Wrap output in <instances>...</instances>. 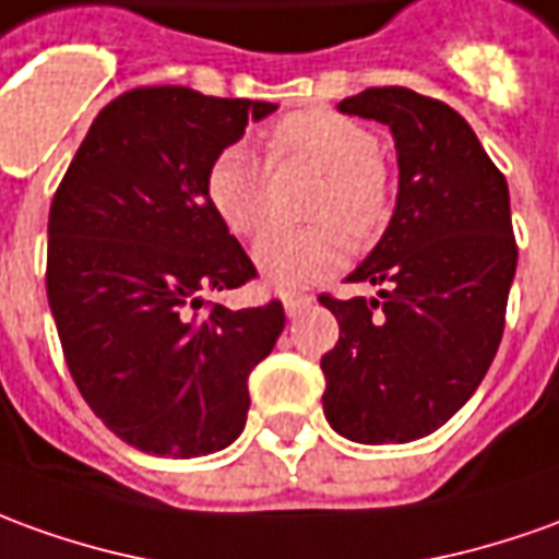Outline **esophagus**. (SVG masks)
<instances>
[{"mask_svg":"<svg viewBox=\"0 0 559 559\" xmlns=\"http://www.w3.org/2000/svg\"><path fill=\"white\" fill-rule=\"evenodd\" d=\"M313 307V295H286V313L288 317H298L304 310Z\"/></svg>","mask_w":559,"mask_h":559,"instance_id":"obj_1","label":"esophagus"}]
</instances>
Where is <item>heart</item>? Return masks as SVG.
<instances>
[{
  "label": "heart",
  "instance_id": "heart-1",
  "mask_svg": "<svg viewBox=\"0 0 559 559\" xmlns=\"http://www.w3.org/2000/svg\"><path fill=\"white\" fill-rule=\"evenodd\" d=\"M271 160H307L325 169L310 215L313 228H271L255 242V264L276 288L319 283L344 264L346 237H374L390 213V182L380 167V142L359 121L331 109H304L273 127ZM206 198L237 237L255 234L271 210V167L249 142H234L206 169ZM345 228L341 229L340 225Z\"/></svg>",
  "mask_w": 559,
  "mask_h": 559
}]
</instances>
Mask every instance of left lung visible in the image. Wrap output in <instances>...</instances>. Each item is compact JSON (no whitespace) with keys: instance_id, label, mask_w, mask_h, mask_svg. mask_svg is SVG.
<instances>
[{"instance_id":"left-lung-1","label":"left lung","mask_w":559,"mask_h":559,"mask_svg":"<svg viewBox=\"0 0 559 559\" xmlns=\"http://www.w3.org/2000/svg\"><path fill=\"white\" fill-rule=\"evenodd\" d=\"M344 115L374 118L399 152V200L374 252L349 273L380 298L319 295L341 337L322 356L331 429L407 444L441 429L490 368L518 267L508 182L463 115L407 87H368Z\"/></svg>"}]
</instances>
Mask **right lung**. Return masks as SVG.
Returning <instances> with one entry per match:
<instances>
[{"mask_svg": "<svg viewBox=\"0 0 559 559\" xmlns=\"http://www.w3.org/2000/svg\"><path fill=\"white\" fill-rule=\"evenodd\" d=\"M273 103L133 87L94 118L48 215V301L81 399L136 450L191 460L246 426L283 301L228 310L255 264L206 198L213 157Z\"/></svg>", "mask_w": 559, "mask_h": 559, "instance_id": "right-lung-1", "label": "right lung"}]
</instances>
